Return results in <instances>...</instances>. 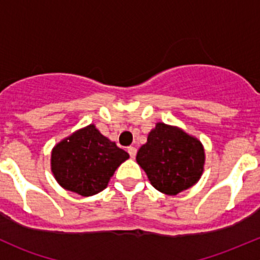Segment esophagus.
I'll use <instances>...</instances> for the list:
<instances>
[{
  "label": "esophagus",
  "instance_id": "34e87169",
  "mask_svg": "<svg viewBox=\"0 0 260 260\" xmlns=\"http://www.w3.org/2000/svg\"><path fill=\"white\" fill-rule=\"evenodd\" d=\"M128 153H129V156L132 157V158H135L136 154H137V148H136V147H133V146L128 147Z\"/></svg>",
  "mask_w": 260,
  "mask_h": 260
}]
</instances>
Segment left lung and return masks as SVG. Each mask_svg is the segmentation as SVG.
Listing matches in <instances>:
<instances>
[{"instance_id": "8db88e82", "label": "left lung", "mask_w": 260, "mask_h": 260, "mask_svg": "<svg viewBox=\"0 0 260 260\" xmlns=\"http://www.w3.org/2000/svg\"><path fill=\"white\" fill-rule=\"evenodd\" d=\"M136 159L156 190L175 196L200 180L205 149L198 138L181 128L158 122Z\"/></svg>"}]
</instances>
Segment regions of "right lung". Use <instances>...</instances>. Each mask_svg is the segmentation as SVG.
Wrapping results in <instances>:
<instances>
[{"mask_svg": "<svg viewBox=\"0 0 260 260\" xmlns=\"http://www.w3.org/2000/svg\"><path fill=\"white\" fill-rule=\"evenodd\" d=\"M128 158L127 152L89 124L56 143L50 164L62 188L86 198L103 191L115 170Z\"/></svg>", "mask_w": 260, "mask_h": 260, "instance_id": "add662e5", "label": "right lung"}]
</instances>
